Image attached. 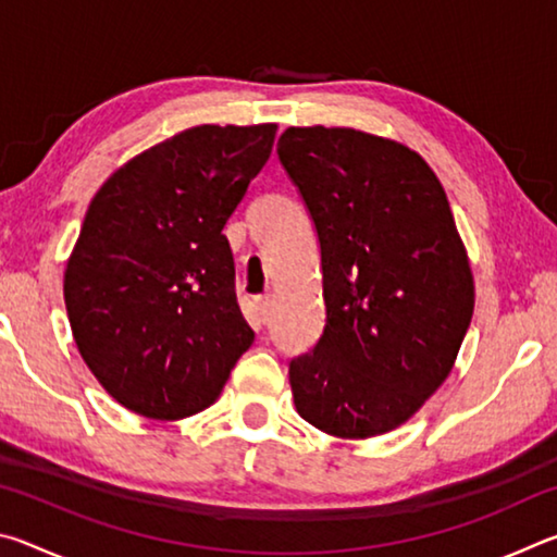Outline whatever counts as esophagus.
Instances as JSON below:
<instances>
[{"label": "esophagus", "mask_w": 557, "mask_h": 557, "mask_svg": "<svg viewBox=\"0 0 557 557\" xmlns=\"http://www.w3.org/2000/svg\"><path fill=\"white\" fill-rule=\"evenodd\" d=\"M256 309H258V317H260L262 324L270 322V317H272V297L270 295L258 297L256 299Z\"/></svg>", "instance_id": "34e87169"}]
</instances>
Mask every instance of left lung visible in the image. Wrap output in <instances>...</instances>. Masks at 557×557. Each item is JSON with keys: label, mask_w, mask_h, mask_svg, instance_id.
Instances as JSON below:
<instances>
[{"label": "left lung", "mask_w": 557, "mask_h": 557, "mask_svg": "<svg viewBox=\"0 0 557 557\" xmlns=\"http://www.w3.org/2000/svg\"><path fill=\"white\" fill-rule=\"evenodd\" d=\"M277 154L312 213L326 305L289 363L295 408L326 435H383L445 383L474 312L447 194L410 147L354 127H287Z\"/></svg>", "instance_id": "8db88e82"}]
</instances>
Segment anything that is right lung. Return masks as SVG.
Returning <instances> with one entry per match:
<instances>
[{"mask_svg": "<svg viewBox=\"0 0 557 557\" xmlns=\"http://www.w3.org/2000/svg\"><path fill=\"white\" fill-rule=\"evenodd\" d=\"M277 125H199L98 188L63 275L75 346L122 408L182 420L219 398L256 332L235 299L223 225Z\"/></svg>", "mask_w": 557, "mask_h": 557, "instance_id": "obj_1", "label": "right lung"}]
</instances>
